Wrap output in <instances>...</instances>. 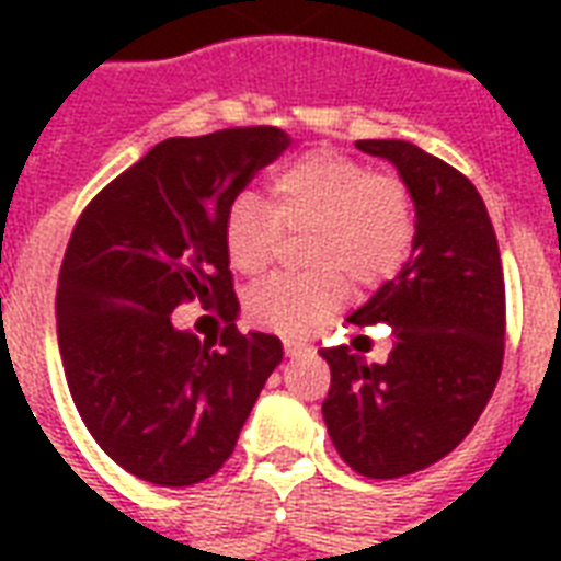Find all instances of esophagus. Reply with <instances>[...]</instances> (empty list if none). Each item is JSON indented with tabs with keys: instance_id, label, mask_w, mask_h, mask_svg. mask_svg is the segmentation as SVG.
<instances>
[{
	"instance_id": "34e87169",
	"label": "esophagus",
	"mask_w": 561,
	"mask_h": 561,
	"mask_svg": "<svg viewBox=\"0 0 561 561\" xmlns=\"http://www.w3.org/2000/svg\"><path fill=\"white\" fill-rule=\"evenodd\" d=\"M282 346H285V355H288V358H297V355H308V352H311V346H308V343L294 341V337H285V341H282Z\"/></svg>"
}]
</instances>
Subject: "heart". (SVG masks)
<instances>
[{"instance_id":"1","label":"heart","mask_w":561,"mask_h":561,"mask_svg":"<svg viewBox=\"0 0 561 561\" xmlns=\"http://www.w3.org/2000/svg\"><path fill=\"white\" fill-rule=\"evenodd\" d=\"M273 206L238 194L224 215L229 264L244 276L267 271L282 236L308 238V279L273 276L247 297V317L262 329L308 334L341 308L346 282L378 285L408 259L416 220L408 188L341 153H308L273 178Z\"/></svg>"}]
</instances>
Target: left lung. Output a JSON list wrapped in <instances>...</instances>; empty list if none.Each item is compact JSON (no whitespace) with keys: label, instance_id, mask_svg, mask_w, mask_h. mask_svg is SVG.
I'll return each mask as SVG.
<instances>
[{"label":"left lung","instance_id":"left-lung-1","mask_svg":"<svg viewBox=\"0 0 561 561\" xmlns=\"http://www.w3.org/2000/svg\"><path fill=\"white\" fill-rule=\"evenodd\" d=\"M355 148L399 171L416 209L410 262L350 323L392 329V352L367 364L350 346L320 350L332 387L323 419L364 478L422 471L469 436L504 364L506 299L497 238L469 178L401 139Z\"/></svg>","mask_w":561,"mask_h":561}]
</instances>
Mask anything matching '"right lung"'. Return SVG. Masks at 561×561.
I'll use <instances>...</instances> for the list:
<instances>
[{
  "label": "right lung",
  "mask_w": 561,
  "mask_h": 561,
  "mask_svg": "<svg viewBox=\"0 0 561 561\" xmlns=\"http://www.w3.org/2000/svg\"><path fill=\"white\" fill-rule=\"evenodd\" d=\"M290 148L279 127L174 136L101 188L57 279L69 392L110 460L157 486H192L229 460L282 341L236 329L224 215ZM186 298L228 320L218 347L170 323Z\"/></svg>",
  "instance_id": "1"
}]
</instances>
